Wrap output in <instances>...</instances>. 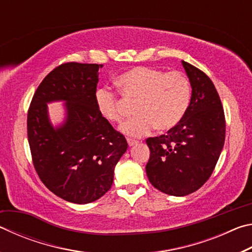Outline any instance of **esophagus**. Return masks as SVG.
<instances>
[{
	"mask_svg": "<svg viewBox=\"0 0 252 252\" xmlns=\"http://www.w3.org/2000/svg\"><path fill=\"white\" fill-rule=\"evenodd\" d=\"M127 141V144H129V147H133V146H136L139 142L136 141V140H132V139H126Z\"/></svg>",
	"mask_w": 252,
	"mask_h": 252,
	"instance_id": "esophagus-1",
	"label": "esophagus"
}]
</instances>
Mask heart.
I'll use <instances>...</instances> for the list:
<instances>
[{
  "label": "heart",
  "instance_id": "b5f03b06",
  "mask_svg": "<svg viewBox=\"0 0 252 252\" xmlns=\"http://www.w3.org/2000/svg\"><path fill=\"white\" fill-rule=\"evenodd\" d=\"M116 85L126 101L134 102L135 116L121 126L122 133L141 136L153 127L164 132L173 129L185 117L191 100V87L181 72H168L136 66L123 72ZM97 112L110 123H120L125 117L122 101L108 89L94 94Z\"/></svg>",
  "mask_w": 252,
  "mask_h": 252
}]
</instances>
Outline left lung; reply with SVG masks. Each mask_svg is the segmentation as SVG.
Masks as SVG:
<instances>
[{
    "label": "left lung",
    "instance_id": "8db88e82",
    "mask_svg": "<svg viewBox=\"0 0 252 252\" xmlns=\"http://www.w3.org/2000/svg\"><path fill=\"white\" fill-rule=\"evenodd\" d=\"M181 63L192 89L189 108L167 134L147 139L149 181L161 192L176 197L192 193L206 183L225 136L222 104L212 81L195 66Z\"/></svg>",
    "mask_w": 252,
    "mask_h": 252
}]
</instances>
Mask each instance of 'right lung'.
Instances as JSON below:
<instances>
[{
    "label": "right lung",
    "instance_id": "add662e5",
    "mask_svg": "<svg viewBox=\"0 0 252 252\" xmlns=\"http://www.w3.org/2000/svg\"><path fill=\"white\" fill-rule=\"evenodd\" d=\"M102 64L65 63L50 72L34 93L28 139L41 181L65 201L85 204L110 190L127 143L97 112L94 94ZM65 103V120L53 126L47 104Z\"/></svg>",
    "mask_w": 252,
    "mask_h": 252
}]
</instances>
